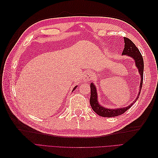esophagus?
Wrapping results in <instances>:
<instances>
[{"instance_id":"1","label":"esophagus","mask_w":158,"mask_h":158,"mask_svg":"<svg viewBox=\"0 0 158 158\" xmlns=\"http://www.w3.org/2000/svg\"><path fill=\"white\" fill-rule=\"evenodd\" d=\"M83 79H84L85 81H89L92 79V73L89 71H87L84 73V75H83Z\"/></svg>"}]
</instances>
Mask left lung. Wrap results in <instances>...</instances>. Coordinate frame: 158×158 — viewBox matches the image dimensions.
I'll return each instance as SVG.
<instances>
[{
  "mask_svg": "<svg viewBox=\"0 0 158 158\" xmlns=\"http://www.w3.org/2000/svg\"><path fill=\"white\" fill-rule=\"evenodd\" d=\"M124 39V49L123 50L122 55H127L130 56L135 60L136 63V66L139 69V72L140 75V89L139 92L138 94V96L136 97V100L134 101L130 105L127 106V107H124V108H118V109H106L105 107L102 106L100 105L98 101V96H97V92L96 86L94 85L93 83L90 84V89H91V96H90L89 102L90 105H91L94 111L98 114V115L105 117H116L119 116L122 114L125 113L127 110H128L131 106H132L134 103H135L137 100H138L140 91H141V88L143 86V70H144V62H143V56L140 53L139 49L136 48L130 39H127L126 37H123Z\"/></svg>",
  "mask_w": 158,
  "mask_h": 158,
  "instance_id": "8db88e82",
  "label": "left lung"
}]
</instances>
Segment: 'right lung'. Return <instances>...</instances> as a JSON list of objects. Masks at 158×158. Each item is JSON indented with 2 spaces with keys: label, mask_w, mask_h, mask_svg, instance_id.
<instances>
[{
  "label": "right lung",
  "mask_w": 158,
  "mask_h": 158,
  "mask_svg": "<svg viewBox=\"0 0 158 158\" xmlns=\"http://www.w3.org/2000/svg\"><path fill=\"white\" fill-rule=\"evenodd\" d=\"M77 86H75V88H73V91H74V90H75V89H76V88H77Z\"/></svg>",
  "instance_id": "obj_1"
}]
</instances>
